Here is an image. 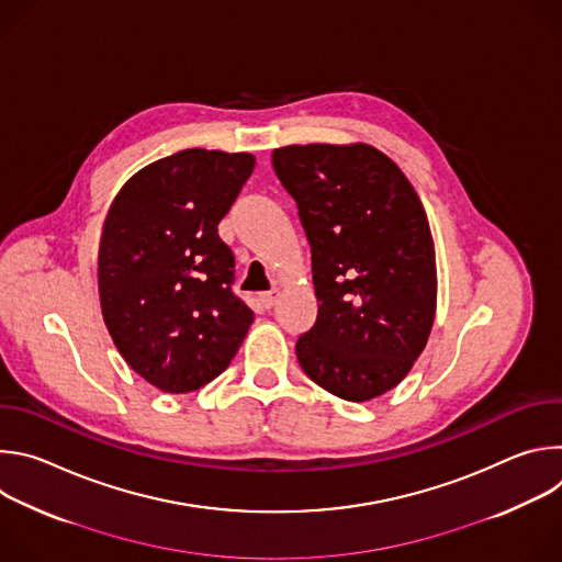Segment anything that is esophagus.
<instances>
[{"label":"esophagus","mask_w":562,"mask_h":562,"mask_svg":"<svg viewBox=\"0 0 562 562\" xmlns=\"http://www.w3.org/2000/svg\"><path fill=\"white\" fill-rule=\"evenodd\" d=\"M276 302H278V291H267V293H260V304H262L265 308H271Z\"/></svg>","instance_id":"esophagus-1"}]
</instances>
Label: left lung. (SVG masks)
<instances>
[{"instance_id":"obj_1","label":"left lung","mask_w":562,"mask_h":562,"mask_svg":"<svg viewBox=\"0 0 562 562\" xmlns=\"http://www.w3.org/2000/svg\"><path fill=\"white\" fill-rule=\"evenodd\" d=\"M311 247L313 327L295 342L302 371L364 403L393 389L423 353L436 315L427 213L395 162L369 144L276 148Z\"/></svg>"}]
</instances>
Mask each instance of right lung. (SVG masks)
Instances as JSON below:
<instances>
[{"label": "right lung", "instance_id": "1", "mask_svg": "<svg viewBox=\"0 0 562 562\" xmlns=\"http://www.w3.org/2000/svg\"><path fill=\"white\" fill-rule=\"evenodd\" d=\"M254 167L249 153L187 148L135 173L106 215L104 323L128 367L157 389L187 393L217 378L254 323L217 235Z\"/></svg>", "mask_w": 562, "mask_h": 562}]
</instances>
